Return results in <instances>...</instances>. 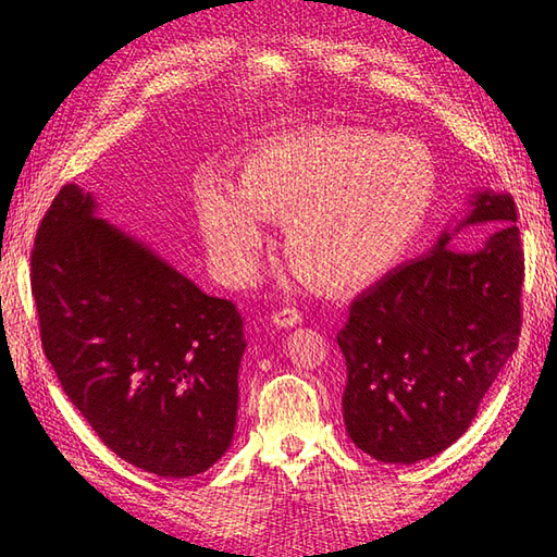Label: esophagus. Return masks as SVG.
<instances>
[{
	"mask_svg": "<svg viewBox=\"0 0 557 557\" xmlns=\"http://www.w3.org/2000/svg\"><path fill=\"white\" fill-rule=\"evenodd\" d=\"M272 323L277 327H294L297 323H301V311L294 309V306H285V309L272 313Z\"/></svg>",
	"mask_w": 557,
	"mask_h": 557,
	"instance_id": "obj_1",
	"label": "esophagus"
}]
</instances>
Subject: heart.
<instances>
[{"instance_id":"1","label":"heart","mask_w":557,"mask_h":557,"mask_svg":"<svg viewBox=\"0 0 557 557\" xmlns=\"http://www.w3.org/2000/svg\"><path fill=\"white\" fill-rule=\"evenodd\" d=\"M437 168L419 138L366 128H315L270 138L242 160L230 186L196 184V206L218 268L253 277L265 220L285 223V253L318 287L381 277L407 251L435 200Z\"/></svg>"}]
</instances>
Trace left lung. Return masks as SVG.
Returning a JSON list of instances; mask_svg holds the SVG:
<instances>
[{
    "instance_id": "left-lung-1",
    "label": "left lung",
    "mask_w": 557,
    "mask_h": 557,
    "mask_svg": "<svg viewBox=\"0 0 557 557\" xmlns=\"http://www.w3.org/2000/svg\"><path fill=\"white\" fill-rule=\"evenodd\" d=\"M459 227L498 222L481 251L449 234L354 299L337 345L347 361L342 417L387 465L429 459L461 437L522 333L524 251L510 194L483 191Z\"/></svg>"
}]
</instances>
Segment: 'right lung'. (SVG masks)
<instances>
[{
    "label": "right lung",
    "instance_id": "add662e5",
    "mask_svg": "<svg viewBox=\"0 0 557 557\" xmlns=\"http://www.w3.org/2000/svg\"><path fill=\"white\" fill-rule=\"evenodd\" d=\"M59 188L30 251L42 351L100 441L164 479L227 453L246 349L242 313Z\"/></svg>",
    "mask_w": 557,
    "mask_h": 557
}]
</instances>
